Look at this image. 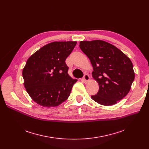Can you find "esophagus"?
Listing matches in <instances>:
<instances>
[{
    "label": "esophagus",
    "mask_w": 149,
    "mask_h": 149,
    "mask_svg": "<svg viewBox=\"0 0 149 149\" xmlns=\"http://www.w3.org/2000/svg\"><path fill=\"white\" fill-rule=\"evenodd\" d=\"M89 80H90L89 76L88 74H85L84 76V77H83V81H84L85 83H87L89 81Z\"/></svg>",
    "instance_id": "1"
}]
</instances>
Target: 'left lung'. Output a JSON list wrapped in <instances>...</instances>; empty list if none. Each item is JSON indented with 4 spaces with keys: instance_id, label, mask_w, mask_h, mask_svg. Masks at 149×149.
<instances>
[{
    "instance_id": "left-lung-1",
    "label": "left lung",
    "mask_w": 149,
    "mask_h": 149,
    "mask_svg": "<svg viewBox=\"0 0 149 149\" xmlns=\"http://www.w3.org/2000/svg\"><path fill=\"white\" fill-rule=\"evenodd\" d=\"M80 48L93 66L92 77L99 91L91 98L100 104L112 106L126 97L135 79L130 58L114 45L101 40L80 42Z\"/></svg>"
}]
</instances>
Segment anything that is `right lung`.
<instances>
[{"mask_svg":"<svg viewBox=\"0 0 149 149\" xmlns=\"http://www.w3.org/2000/svg\"><path fill=\"white\" fill-rule=\"evenodd\" d=\"M77 42H53L39 49L27 60L22 70L26 92L36 103L56 107L69 97L77 80L70 77L65 60Z\"/></svg>","mask_w":149,"mask_h":149,"instance_id":"obj_1","label":"right lung"}]
</instances>
